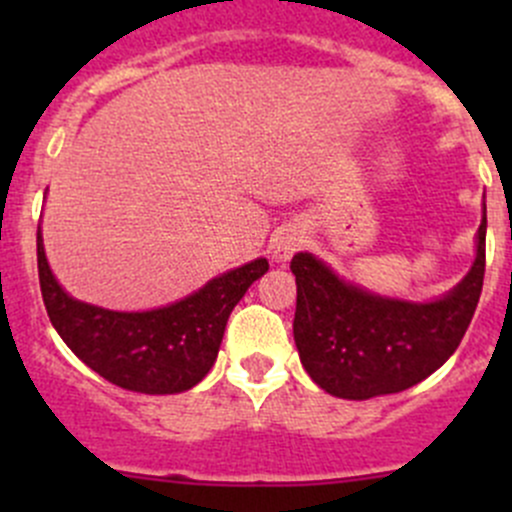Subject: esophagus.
<instances>
[{"instance_id":"34e87169","label":"esophagus","mask_w":512,"mask_h":512,"mask_svg":"<svg viewBox=\"0 0 512 512\" xmlns=\"http://www.w3.org/2000/svg\"><path fill=\"white\" fill-rule=\"evenodd\" d=\"M302 232L294 230V227H287V230H282L280 235L275 237V245H272V250H275V257L277 260H289V257L294 255V252L302 247Z\"/></svg>"}]
</instances>
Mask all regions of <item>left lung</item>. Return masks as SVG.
Segmentation results:
<instances>
[{
    "label": "left lung",
    "instance_id": "obj_1",
    "mask_svg": "<svg viewBox=\"0 0 512 512\" xmlns=\"http://www.w3.org/2000/svg\"><path fill=\"white\" fill-rule=\"evenodd\" d=\"M485 225L483 210L471 272L446 297L426 304L376 297L339 280L309 252H297L289 262L297 280L294 344L314 384L339 399L364 401L409 389L446 364L478 307Z\"/></svg>",
    "mask_w": 512,
    "mask_h": 512
}]
</instances>
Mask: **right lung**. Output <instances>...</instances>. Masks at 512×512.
<instances>
[{
  "label": "right lung",
  "mask_w": 512,
  "mask_h": 512,
  "mask_svg": "<svg viewBox=\"0 0 512 512\" xmlns=\"http://www.w3.org/2000/svg\"><path fill=\"white\" fill-rule=\"evenodd\" d=\"M36 267L51 324L89 369L138 394H180L213 369L235 304L270 265L255 260L151 312H111L71 299L51 275L36 232Z\"/></svg>",
  "instance_id": "1"
}]
</instances>
